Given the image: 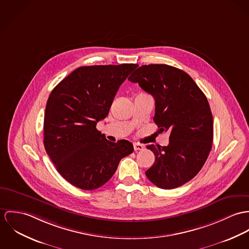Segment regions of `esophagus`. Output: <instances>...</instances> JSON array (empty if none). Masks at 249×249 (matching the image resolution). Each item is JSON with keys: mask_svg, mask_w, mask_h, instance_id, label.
<instances>
[{"mask_svg": "<svg viewBox=\"0 0 249 249\" xmlns=\"http://www.w3.org/2000/svg\"><path fill=\"white\" fill-rule=\"evenodd\" d=\"M134 149H135V151H141L144 149V146L141 144H138V143H134Z\"/></svg>", "mask_w": 249, "mask_h": 249, "instance_id": "esophagus-1", "label": "esophagus"}]
</instances>
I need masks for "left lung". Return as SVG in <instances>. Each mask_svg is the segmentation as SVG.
Listing matches in <instances>:
<instances>
[{
  "instance_id": "obj_1",
  "label": "left lung",
  "mask_w": 249,
  "mask_h": 249,
  "mask_svg": "<svg viewBox=\"0 0 249 249\" xmlns=\"http://www.w3.org/2000/svg\"><path fill=\"white\" fill-rule=\"evenodd\" d=\"M155 98V123L169 132L168 146L148 145L156 161L145 174L162 189L191 180L212 148L213 116L206 96L183 71L164 64L143 65L128 78Z\"/></svg>"
}]
</instances>
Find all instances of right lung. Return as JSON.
Here are the masks:
<instances>
[{
	"instance_id": "obj_1",
	"label": "right lung",
	"mask_w": 249,
	"mask_h": 249,
	"mask_svg": "<svg viewBox=\"0 0 249 249\" xmlns=\"http://www.w3.org/2000/svg\"><path fill=\"white\" fill-rule=\"evenodd\" d=\"M137 64L80 67L56 86L47 102L44 145L59 174L83 190L104 185L121 159L134 152L125 139L116 143L96 129Z\"/></svg>"
}]
</instances>
